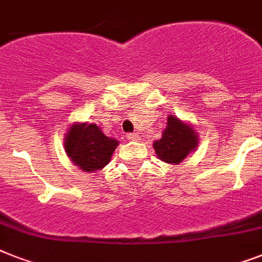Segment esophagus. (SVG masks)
<instances>
[{
	"mask_svg": "<svg viewBox=\"0 0 262 262\" xmlns=\"http://www.w3.org/2000/svg\"><path fill=\"white\" fill-rule=\"evenodd\" d=\"M127 140H130V141H139L140 137L139 135H136V133H129V135H127Z\"/></svg>",
	"mask_w": 262,
	"mask_h": 262,
	"instance_id": "1",
	"label": "esophagus"
}]
</instances>
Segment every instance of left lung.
Masks as SVG:
<instances>
[{"mask_svg":"<svg viewBox=\"0 0 262 262\" xmlns=\"http://www.w3.org/2000/svg\"><path fill=\"white\" fill-rule=\"evenodd\" d=\"M197 141L199 139L191 127L170 115L166 130L163 132L162 139L155 141L154 148L160 160L178 164L197 148Z\"/></svg>","mask_w":262,"mask_h":262,"instance_id":"left-lung-1","label":"left lung"}]
</instances>
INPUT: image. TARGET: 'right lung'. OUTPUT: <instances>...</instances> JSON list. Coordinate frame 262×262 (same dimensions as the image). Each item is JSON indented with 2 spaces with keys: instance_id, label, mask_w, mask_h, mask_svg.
Wrapping results in <instances>:
<instances>
[{
  "instance_id": "add662e5",
  "label": "right lung",
  "mask_w": 262,
  "mask_h": 262,
  "mask_svg": "<svg viewBox=\"0 0 262 262\" xmlns=\"http://www.w3.org/2000/svg\"><path fill=\"white\" fill-rule=\"evenodd\" d=\"M118 141L103 135L95 123H75L65 137V151L83 171L100 170L108 164Z\"/></svg>"
}]
</instances>
